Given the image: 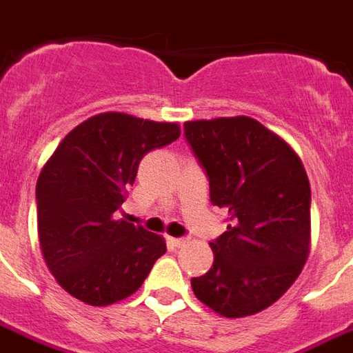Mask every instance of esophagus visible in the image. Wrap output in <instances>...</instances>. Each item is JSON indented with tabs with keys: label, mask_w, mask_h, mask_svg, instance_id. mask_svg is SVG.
Returning a JSON list of instances; mask_svg holds the SVG:
<instances>
[{
	"label": "esophagus",
	"mask_w": 353,
	"mask_h": 353,
	"mask_svg": "<svg viewBox=\"0 0 353 353\" xmlns=\"http://www.w3.org/2000/svg\"><path fill=\"white\" fill-rule=\"evenodd\" d=\"M166 241H168V244H172V246H176V248H181V246H185L188 242V236H179V239H176V236H168Z\"/></svg>",
	"instance_id": "34e87169"
}]
</instances>
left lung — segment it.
<instances>
[{
    "mask_svg": "<svg viewBox=\"0 0 353 353\" xmlns=\"http://www.w3.org/2000/svg\"><path fill=\"white\" fill-rule=\"evenodd\" d=\"M185 141L209 179L228 230L211 242L214 263L190 279L196 298L225 319L270 307L309 254L311 187L300 157L254 118L185 122Z\"/></svg>",
    "mask_w": 353,
    "mask_h": 353,
    "instance_id": "1",
    "label": "left lung"
}]
</instances>
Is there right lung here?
Returning a JSON list of instances; mask_svg holds the SVG:
<instances>
[{"label":"right lung","instance_id":"add662e5","mask_svg":"<svg viewBox=\"0 0 353 353\" xmlns=\"http://www.w3.org/2000/svg\"><path fill=\"white\" fill-rule=\"evenodd\" d=\"M179 125L103 112L72 129L37 181L42 255L66 292L111 305L139 290L163 236L114 212L125 201L142 157L179 139Z\"/></svg>","mask_w":353,"mask_h":353}]
</instances>
